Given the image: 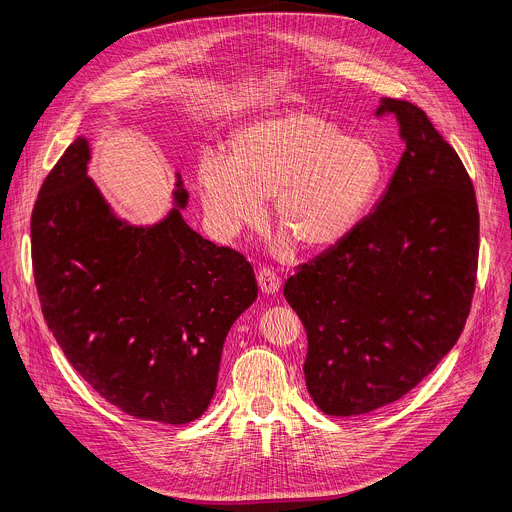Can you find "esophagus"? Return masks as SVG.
Segmentation results:
<instances>
[{
	"label": "esophagus",
	"instance_id": "34e87169",
	"mask_svg": "<svg viewBox=\"0 0 512 512\" xmlns=\"http://www.w3.org/2000/svg\"><path fill=\"white\" fill-rule=\"evenodd\" d=\"M257 281H259V287L265 291L267 296L275 294V291L281 287L279 275L273 269H269V267H263V269L257 271Z\"/></svg>",
	"mask_w": 512,
	"mask_h": 512
}]
</instances>
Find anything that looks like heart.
<instances>
[{"instance_id":"b5f03b06","label":"heart","mask_w":512,"mask_h":512,"mask_svg":"<svg viewBox=\"0 0 512 512\" xmlns=\"http://www.w3.org/2000/svg\"><path fill=\"white\" fill-rule=\"evenodd\" d=\"M385 174L387 160L373 139L296 111L237 129L231 158L206 152L196 184L221 239L259 227L263 200L273 196V221L281 231L306 249H328L356 229Z\"/></svg>"}]
</instances>
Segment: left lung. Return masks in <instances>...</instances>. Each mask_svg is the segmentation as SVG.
I'll use <instances>...</instances> for the list:
<instances>
[{"mask_svg": "<svg viewBox=\"0 0 512 512\" xmlns=\"http://www.w3.org/2000/svg\"><path fill=\"white\" fill-rule=\"evenodd\" d=\"M405 152L377 208L285 281L308 334L304 375L334 417L385 407L419 385L470 314L480 216L456 150L409 101L381 99Z\"/></svg>", "mask_w": 512, "mask_h": 512, "instance_id": "1", "label": "left lung"}]
</instances>
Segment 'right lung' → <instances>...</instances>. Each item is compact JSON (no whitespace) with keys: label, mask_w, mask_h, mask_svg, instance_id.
<instances>
[{"label":"right lung","mask_w":512,"mask_h":512,"mask_svg":"<svg viewBox=\"0 0 512 512\" xmlns=\"http://www.w3.org/2000/svg\"><path fill=\"white\" fill-rule=\"evenodd\" d=\"M77 137L32 210V265L44 320L75 371L123 413L182 425L216 391L225 338L257 300L251 263L192 231L180 174L164 221L135 227L87 176Z\"/></svg>","instance_id":"right-lung-1"}]
</instances>
